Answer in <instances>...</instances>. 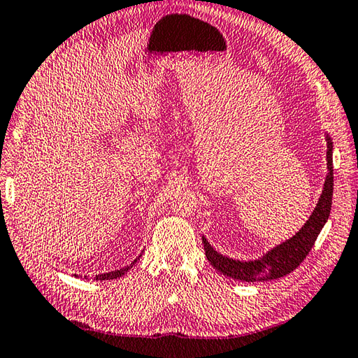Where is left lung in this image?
Returning <instances> with one entry per match:
<instances>
[{"label":"left lung","instance_id":"8db88e82","mask_svg":"<svg viewBox=\"0 0 358 358\" xmlns=\"http://www.w3.org/2000/svg\"><path fill=\"white\" fill-rule=\"evenodd\" d=\"M326 139H327V153H326L327 173H326L323 191H321L317 206H315L309 220L301 227V229L295 236H292L290 239L281 242L279 245H276V247H273L264 256L255 259V261H239V259L223 256L219 253V251H215V248L211 247V243L206 241V237L203 236L201 241H203V245H205L206 257L217 271L223 273L225 276L237 279V281L264 282V281H271V279H278L289 275V273H292L301 262L304 261L306 256L309 255V251L312 250L315 241H317L320 231L326 225L329 214H331V208H332L334 143L329 133H326Z\"/></svg>","mask_w":358,"mask_h":358}]
</instances>
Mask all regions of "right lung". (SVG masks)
<instances>
[{
	"mask_svg": "<svg viewBox=\"0 0 358 358\" xmlns=\"http://www.w3.org/2000/svg\"><path fill=\"white\" fill-rule=\"evenodd\" d=\"M141 257V256H139ZM139 257H136L135 261H133L130 265H127V267H124V268H119V270H115V271H108V273H102V275H96V281H110V279H117V278H121V276H124L125 273H127L133 265H135V262H138V259ZM85 279H87V276H85Z\"/></svg>",
	"mask_w": 358,
	"mask_h": 358,
	"instance_id": "obj_1",
	"label": "right lung"
}]
</instances>
